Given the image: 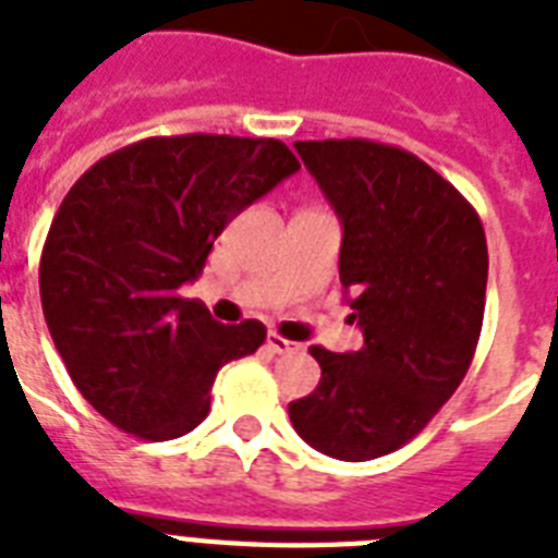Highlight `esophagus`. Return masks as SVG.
<instances>
[{
  "label": "esophagus",
  "mask_w": 558,
  "mask_h": 558,
  "mask_svg": "<svg viewBox=\"0 0 558 558\" xmlns=\"http://www.w3.org/2000/svg\"><path fill=\"white\" fill-rule=\"evenodd\" d=\"M266 348H269L271 353H292L295 344H292L289 339H283L280 332H269V336H266Z\"/></svg>",
  "instance_id": "esophagus-1"
}]
</instances>
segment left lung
I'll return each mask as SVG.
<instances>
[{"instance_id": "obj_1", "label": "left lung", "mask_w": 558, "mask_h": 558, "mask_svg": "<svg viewBox=\"0 0 558 558\" xmlns=\"http://www.w3.org/2000/svg\"><path fill=\"white\" fill-rule=\"evenodd\" d=\"M339 214V278L356 353L310 348L318 388L289 402L313 449L373 460L414 440L458 390L486 304V234L458 187L414 153L367 138L295 142Z\"/></svg>"}]
</instances>
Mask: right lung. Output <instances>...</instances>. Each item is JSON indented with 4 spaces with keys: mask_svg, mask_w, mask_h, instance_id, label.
Returning <instances> with one entry per match:
<instances>
[{
    "mask_svg": "<svg viewBox=\"0 0 558 558\" xmlns=\"http://www.w3.org/2000/svg\"><path fill=\"white\" fill-rule=\"evenodd\" d=\"M298 168L275 138L156 135L95 161L65 193L39 298L74 388L116 428L156 442L193 432L219 367L260 348V322L226 327L179 289L222 228Z\"/></svg>",
    "mask_w": 558,
    "mask_h": 558,
    "instance_id": "add662e5",
    "label": "right lung"
}]
</instances>
